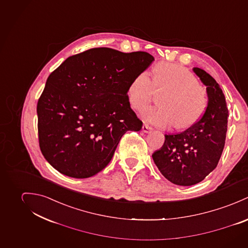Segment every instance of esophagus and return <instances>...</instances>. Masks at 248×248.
<instances>
[{
	"instance_id": "esophagus-1",
	"label": "esophagus",
	"mask_w": 248,
	"mask_h": 248,
	"mask_svg": "<svg viewBox=\"0 0 248 248\" xmlns=\"http://www.w3.org/2000/svg\"><path fill=\"white\" fill-rule=\"evenodd\" d=\"M141 130H142V132H144V133H149V132H151L153 129H152V127H150L149 125H147V124H143V125H142Z\"/></svg>"
}]
</instances>
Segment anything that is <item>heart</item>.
I'll list each match as a JSON object with an SVG mask.
<instances>
[{
	"label": "heart",
	"instance_id": "obj_1",
	"mask_svg": "<svg viewBox=\"0 0 248 248\" xmlns=\"http://www.w3.org/2000/svg\"><path fill=\"white\" fill-rule=\"evenodd\" d=\"M155 88L168 91L161 99L163 107L148 108L141 113V117L156 126L165 128L176 124L179 128L191 126L207 108L206 91L199 86L192 72L181 65H157L153 80L147 71L139 73L127 88L131 106L138 110L144 108L153 99Z\"/></svg>",
	"mask_w": 248,
	"mask_h": 248
}]
</instances>
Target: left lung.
<instances>
[{
  "label": "left lung",
  "instance_id": "1",
  "mask_svg": "<svg viewBox=\"0 0 248 248\" xmlns=\"http://www.w3.org/2000/svg\"><path fill=\"white\" fill-rule=\"evenodd\" d=\"M193 71L206 86L207 108L202 117L186 130L165 134L163 146L152 154L165 178L178 186L202 182L219 163L226 137L228 109L219 83L199 67Z\"/></svg>",
  "mask_w": 248,
  "mask_h": 248
}]
</instances>
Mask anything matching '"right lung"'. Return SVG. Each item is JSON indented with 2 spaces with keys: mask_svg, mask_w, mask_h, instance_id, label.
Returning a JSON list of instances; mask_svg holds the SVG:
<instances>
[{
  "mask_svg": "<svg viewBox=\"0 0 248 248\" xmlns=\"http://www.w3.org/2000/svg\"><path fill=\"white\" fill-rule=\"evenodd\" d=\"M153 61L143 51L98 47L67 58L49 75L37 105L38 134L56 170L92 177L109 164L126 131L141 129L127 88Z\"/></svg>",
  "mask_w": 248,
  "mask_h": 248,
  "instance_id": "1",
  "label": "right lung"
}]
</instances>
